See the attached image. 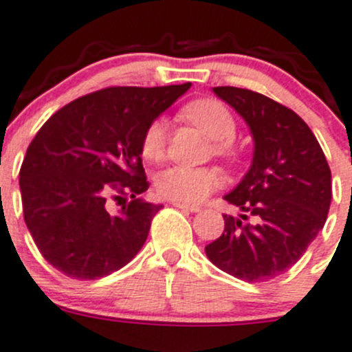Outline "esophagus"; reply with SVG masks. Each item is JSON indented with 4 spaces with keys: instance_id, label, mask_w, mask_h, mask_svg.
Wrapping results in <instances>:
<instances>
[{
    "instance_id": "esophagus-1",
    "label": "esophagus",
    "mask_w": 352,
    "mask_h": 352,
    "mask_svg": "<svg viewBox=\"0 0 352 352\" xmlns=\"http://www.w3.org/2000/svg\"><path fill=\"white\" fill-rule=\"evenodd\" d=\"M173 206H174V208L183 209V211H190V212H199V211H201V206L186 204V202H179V201H174Z\"/></svg>"
}]
</instances>
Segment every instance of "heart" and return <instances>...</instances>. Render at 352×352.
Here are the masks:
<instances>
[{
    "label": "heart",
    "instance_id": "heart-1",
    "mask_svg": "<svg viewBox=\"0 0 352 352\" xmlns=\"http://www.w3.org/2000/svg\"><path fill=\"white\" fill-rule=\"evenodd\" d=\"M183 117L201 129L206 136L216 141V151L223 157H234L230 141L235 136V120L232 113L214 99L193 101L183 108ZM167 124L162 118L151 122L141 140V153L146 160H160L166 151ZM157 190L160 195L179 202H201L221 185L218 170L209 167L173 166L157 176Z\"/></svg>",
    "mask_w": 352,
    "mask_h": 352
}]
</instances>
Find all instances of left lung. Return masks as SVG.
Here are the masks:
<instances>
[{"instance_id":"1","label":"left lung","mask_w":352,"mask_h":352,"mask_svg":"<svg viewBox=\"0 0 352 352\" xmlns=\"http://www.w3.org/2000/svg\"><path fill=\"white\" fill-rule=\"evenodd\" d=\"M239 113L254 141L253 162L225 201L243 211L223 214V234L206 246L218 269L262 283L295 265L324 227L331 173L309 125L293 109L237 87H214ZM254 221L246 224L247 216Z\"/></svg>"}]
</instances>
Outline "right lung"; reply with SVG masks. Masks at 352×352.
Segmentation results:
<instances>
[{
  "label": "right lung",
  "mask_w": 352,
  "mask_h": 352,
  "mask_svg": "<svg viewBox=\"0 0 352 352\" xmlns=\"http://www.w3.org/2000/svg\"><path fill=\"white\" fill-rule=\"evenodd\" d=\"M192 83L108 87L71 101L38 131L21 167L24 221L50 265L99 279L127 265L162 209L140 199L150 183L141 162L148 125ZM131 195L118 215L105 199Z\"/></svg>",
  "instance_id": "right-lung-1"
}]
</instances>
